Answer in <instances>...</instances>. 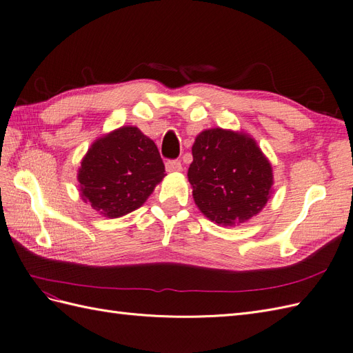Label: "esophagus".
Returning a JSON list of instances; mask_svg holds the SVG:
<instances>
[{"label": "esophagus", "mask_w": 353, "mask_h": 353, "mask_svg": "<svg viewBox=\"0 0 353 353\" xmlns=\"http://www.w3.org/2000/svg\"><path fill=\"white\" fill-rule=\"evenodd\" d=\"M165 166L168 172H179L183 169V165H181L179 160H168Z\"/></svg>", "instance_id": "obj_1"}]
</instances>
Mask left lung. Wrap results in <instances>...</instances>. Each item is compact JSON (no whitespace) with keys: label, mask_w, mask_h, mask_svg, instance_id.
Returning <instances> with one entry per match:
<instances>
[{"label":"left lung","mask_w":353,"mask_h":353,"mask_svg":"<svg viewBox=\"0 0 353 353\" xmlns=\"http://www.w3.org/2000/svg\"><path fill=\"white\" fill-rule=\"evenodd\" d=\"M191 152L188 181L206 218L236 227L265 208L272 193V168L250 135L212 128L196 137Z\"/></svg>","instance_id":"left-lung-1"}]
</instances>
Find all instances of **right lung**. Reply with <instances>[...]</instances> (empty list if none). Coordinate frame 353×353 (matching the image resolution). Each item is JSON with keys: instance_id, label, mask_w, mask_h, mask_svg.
<instances>
[{"instance_id": "right-lung-1", "label": "right lung", "mask_w": 353, "mask_h": 353, "mask_svg": "<svg viewBox=\"0 0 353 353\" xmlns=\"http://www.w3.org/2000/svg\"><path fill=\"white\" fill-rule=\"evenodd\" d=\"M165 175L154 141L137 126H122L92 143L78 181L82 200L113 219L143 206Z\"/></svg>"}]
</instances>
